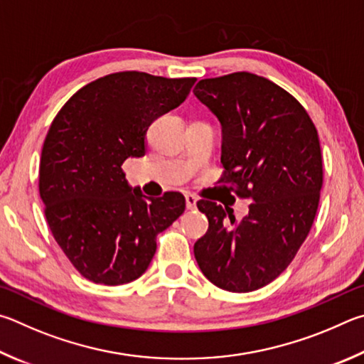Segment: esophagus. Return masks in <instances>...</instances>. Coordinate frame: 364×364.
<instances>
[{
    "label": "esophagus",
    "mask_w": 364,
    "mask_h": 364,
    "mask_svg": "<svg viewBox=\"0 0 364 364\" xmlns=\"http://www.w3.org/2000/svg\"><path fill=\"white\" fill-rule=\"evenodd\" d=\"M196 201H198V198H196V196H193L192 193H187V195H186L187 209H195V208H196Z\"/></svg>",
    "instance_id": "34e87169"
}]
</instances>
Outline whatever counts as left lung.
<instances>
[{"label": "left lung", "instance_id": "8db88e82", "mask_svg": "<svg viewBox=\"0 0 364 364\" xmlns=\"http://www.w3.org/2000/svg\"><path fill=\"white\" fill-rule=\"evenodd\" d=\"M193 94L220 121V182L252 201L240 222L228 206L196 203L209 227L195 259L218 288L256 291L288 269L315 220L323 186L316 127L288 91L254 73L201 80Z\"/></svg>", "mask_w": 364, "mask_h": 364}]
</instances>
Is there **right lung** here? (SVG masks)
Here are the masks:
<instances>
[{"instance_id": "add662e5", "label": "right lung", "mask_w": 364, "mask_h": 364, "mask_svg": "<svg viewBox=\"0 0 364 364\" xmlns=\"http://www.w3.org/2000/svg\"><path fill=\"white\" fill-rule=\"evenodd\" d=\"M196 78L119 72L89 82L60 108L44 139L40 196L57 245L82 277L118 286L137 279L156 235L186 211V198H146L123 163L145 155L149 126L187 99Z\"/></svg>"}]
</instances>
